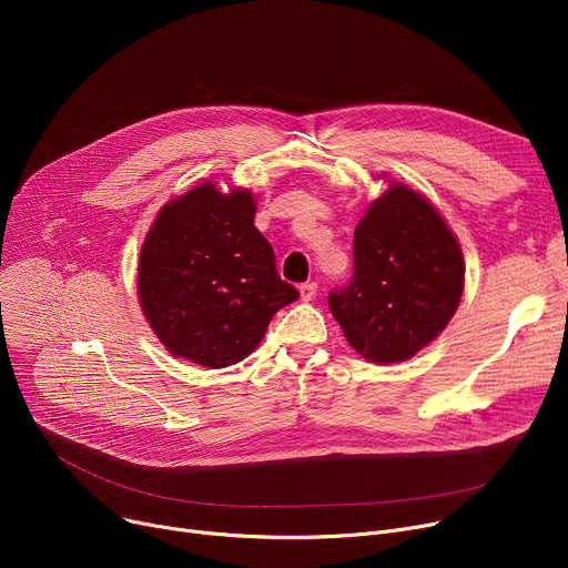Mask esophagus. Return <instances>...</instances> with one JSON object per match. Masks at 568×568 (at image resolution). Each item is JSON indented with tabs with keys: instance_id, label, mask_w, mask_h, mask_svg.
<instances>
[{
	"instance_id": "esophagus-1",
	"label": "esophagus",
	"mask_w": 568,
	"mask_h": 568,
	"mask_svg": "<svg viewBox=\"0 0 568 568\" xmlns=\"http://www.w3.org/2000/svg\"><path fill=\"white\" fill-rule=\"evenodd\" d=\"M300 294H302V302H311L313 296L317 294V283H304V285H300Z\"/></svg>"
}]
</instances>
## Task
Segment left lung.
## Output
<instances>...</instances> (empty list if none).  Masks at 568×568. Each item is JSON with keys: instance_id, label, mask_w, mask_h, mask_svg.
<instances>
[{"instance_id": "left-lung-1", "label": "left lung", "mask_w": 568, "mask_h": 568, "mask_svg": "<svg viewBox=\"0 0 568 568\" xmlns=\"http://www.w3.org/2000/svg\"><path fill=\"white\" fill-rule=\"evenodd\" d=\"M354 230V278L329 294L347 343L371 364H400L452 322L465 290L456 234L419 191L386 176Z\"/></svg>"}]
</instances>
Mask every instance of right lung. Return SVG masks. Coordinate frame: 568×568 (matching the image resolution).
<instances>
[{
  "label": "right lung",
  "instance_id": "add662e5",
  "mask_svg": "<svg viewBox=\"0 0 568 568\" xmlns=\"http://www.w3.org/2000/svg\"><path fill=\"white\" fill-rule=\"evenodd\" d=\"M257 197L202 182L161 206L138 260L140 308L163 347L204 368L239 364L300 300L253 225Z\"/></svg>",
  "mask_w": 568,
  "mask_h": 568
}]
</instances>
